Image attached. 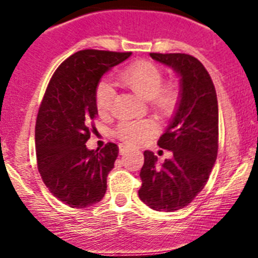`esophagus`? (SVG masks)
<instances>
[{
	"mask_svg": "<svg viewBox=\"0 0 258 258\" xmlns=\"http://www.w3.org/2000/svg\"><path fill=\"white\" fill-rule=\"evenodd\" d=\"M126 152H127V147H126V146H120V154H121V155H124V154H126Z\"/></svg>",
	"mask_w": 258,
	"mask_h": 258,
	"instance_id": "34e87169",
	"label": "esophagus"
}]
</instances>
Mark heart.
Returning <instances> with one entry per match:
<instances>
[{"instance_id": "heart-1", "label": "heart", "mask_w": 258, "mask_h": 258, "mask_svg": "<svg viewBox=\"0 0 258 258\" xmlns=\"http://www.w3.org/2000/svg\"><path fill=\"white\" fill-rule=\"evenodd\" d=\"M117 79L138 97L150 101V106L157 115H169L177 104V85L173 83L163 84V71L152 61H134L118 74ZM112 102L113 89L108 83H101L95 90V107L99 115H107L111 111ZM154 133L155 125L147 120L121 122L116 129V136L129 146L142 145Z\"/></svg>"}]
</instances>
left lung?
Instances as JSON below:
<instances>
[{
  "label": "left lung",
  "instance_id": "left-lung-1",
  "mask_svg": "<svg viewBox=\"0 0 258 258\" xmlns=\"http://www.w3.org/2000/svg\"><path fill=\"white\" fill-rule=\"evenodd\" d=\"M179 76V99L169 125L157 141L172 159L157 165L145 151L138 195L155 211L173 212L188 206L204 188L218 151V103L206 67L188 54H150Z\"/></svg>",
  "mask_w": 258,
  "mask_h": 258
}]
</instances>
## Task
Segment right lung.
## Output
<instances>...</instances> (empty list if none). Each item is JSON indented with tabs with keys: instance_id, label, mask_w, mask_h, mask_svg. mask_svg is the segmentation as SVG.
Instances as JSON below:
<instances>
[{
	"instance_id": "1",
	"label": "right lung",
	"mask_w": 258,
	"mask_h": 258,
	"mask_svg": "<svg viewBox=\"0 0 258 258\" xmlns=\"http://www.w3.org/2000/svg\"><path fill=\"white\" fill-rule=\"evenodd\" d=\"M132 52L81 50L66 59L52 75L36 120V155L41 178L50 192L72 208L103 199L107 175L118 147L107 143L89 150L90 127L97 117L95 90L102 76Z\"/></svg>"
}]
</instances>
